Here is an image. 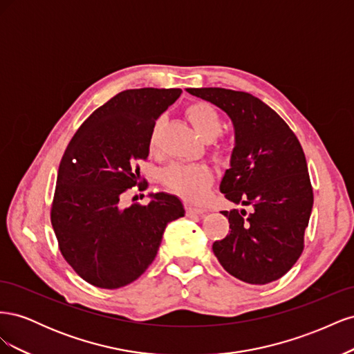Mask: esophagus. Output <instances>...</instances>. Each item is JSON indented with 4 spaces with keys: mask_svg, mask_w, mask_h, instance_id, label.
Masks as SVG:
<instances>
[{
    "mask_svg": "<svg viewBox=\"0 0 354 354\" xmlns=\"http://www.w3.org/2000/svg\"><path fill=\"white\" fill-rule=\"evenodd\" d=\"M186 212H187V216H201V214L205 212V209L195 207L194 203H190V202H186Z\"/></svg>",
    "mask_w": 354,
    "mask_h": 354,
    "instance_id": "1",
    "label": "esophagus"
}]
</instances>
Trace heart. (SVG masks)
Wrapping results in <instances>:
<instances>
[{
  "instance_id": "heart-1",
  "label": "heart",
  "mask_w": 354,
  "mask_h": 354,
  "mask_svg": "<svg viewBox=\"0 0 354 354\" xmlns=\"http://www.w3.org/2000/svg\"><path fill=\"white\" fill-rule=\"evenodd\" d=\"M189 121L194 125L196 133L203 140H212L221 131V120L217 111L205 102L190 104L186 109ZM159 122L155 124L151 136V147L155 149L158 145ZM162 178L165 185L180 195L186 196L190 201L201 199L211 183V174L208 168L202 165H187V164H171L164 173Z\"/></svg>"
}]
</instances>
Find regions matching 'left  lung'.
<instances>
[{
  "instance_id": "8db88e82",
  "label": "left lung",
  "mask_w": 354,
  "mask_h": 354,
  "mask_svg": "<svg viewBox=\"0 0 354 354\" xmlns=\"http://www.w3.org/2000/svg\"><path fill=\"white\" fill-rule=\"evenodd\" d=\"M226 112L234 130L229 169L220 192L245 209L221 211L230 223L212 243L223 269L239 281L264 285L282 277L304 248L313 208L307 162L291 128L264 102L227 88H186Z\"/></svg>"
}]
</instances>
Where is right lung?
<instances>
[{"label": "right lung", "instance_id": "right-lung-1", "mask_svg": "<svg viewBox=\"0 0 354 354\" xmlns=\"http://www.w3.org/2000/svg\"><path fill=\"white\" fill-rule=\"evenodd\" d=\"M180 88L125 90L95 109L63 155L51 207L60 252L85 282L116 289L140 277L158 254L168 223L185 217L176 195L151 194L147 205L121 207L140 181L155 121Z\"/></svg>", "mask_w": 354, "mask_h": 354}]
</instances>
